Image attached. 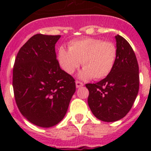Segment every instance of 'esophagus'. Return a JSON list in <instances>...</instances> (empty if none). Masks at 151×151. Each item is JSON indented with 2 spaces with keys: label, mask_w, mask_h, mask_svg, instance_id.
<instances>
[{
  "label": "esophagus",
  "mask_w": 151,
  "mask_h": 151,
  "mask_svg": "<svg viewBox=\"0 0 151 151\" xmlns=\"http://www.w3.org/2000/svg\"><path fill=\"white\" fill-rule=\"evenodd\" d=\"M76 88H80V87H82V86H83L84 84L82 83V82H80V81H78V80H77L76 82Z\"/></svg>",
  "instance_id": "esophagus-1"
}]
</instances>
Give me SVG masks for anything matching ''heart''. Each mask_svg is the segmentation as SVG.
Listing matches in <instances>:
<instances>
[{"instance_id": "heart-1", "label": "heart", "mask_w": 151, "mask_h": 151, "mask_svg": "<svg viewBox=\"0 0 151 151\" xmlns=\"http://www.w3.org/2000/svg\"><path fill=\"white\" fill-rule=\"evenodd\" d=\"M117 58V48L113 42L99 38H84L73 40L69 50L61 47L57 59L60 66L68 74H73L82 62V78H104L111 73Z\"/></svg>"}]
</instances>
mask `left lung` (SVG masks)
Returning a JSON list of instances; mask_svg holds the SVG:
<instances>
[{"label": "left lung", "mask_w": 151, "mask_h": 151, "mask_svg": "<svg viewBox=\"0 0 151 151\" xmlns=\"http://www.w3.org/2000/svg\"><path fill=\"white\" fill-rule=\"evenodd\" d=\"M117 58L111 73L95 84H86L88 103L98 119L115 122L132 107L139 90V68L136 56L123 37L116 36Z\"/></svg>", "instance_id": "8db88e82"}]
</instances>
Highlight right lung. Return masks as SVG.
I'll return each mask as SVG.
<instances>
[{"mask_svg":"<svg viewBox=\"0 0 151 151\" xmlns=\"http://www.w3.org/2000/svg\"><path fill=\"white\" fill-rule=\"evenodd\" d=\"M60 35L36 34L19 49L13 69V87L19 110L40 127L59 123L76 91L72 76L60 69L55 45Z\"/></svg>","mask_w":151,"mask_h":151,"instance_id":"add662e5","label":"right lung"}]
</instances>
